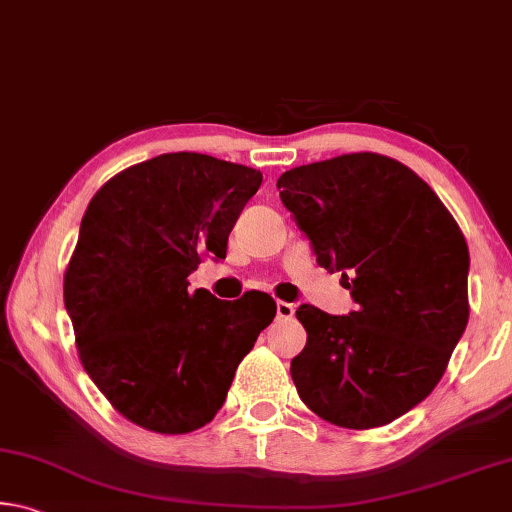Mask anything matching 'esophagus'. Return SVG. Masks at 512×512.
Wrapping results in <instances>:
<instances>
[{
    "instance_id": "34e87169",
    "label": "esophagus",
    "mask_w": 512,
    "mask_h": 512,
    "mask_svg": "<svg viewBox=\"0 0 512 512\" xmlns=\"http://www.w3.org/2000/svg\"><path fill=\"white\" fill-rule=\"evenodd\" d=\"M293 316H296V305H291V302H284V300H277V318L291 320Z\"/></svg>"
}]
</instances>
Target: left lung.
Returning <instances> with one entry per match:
<instances>
[{"label":"left lung","mask_w":512,"mask_h":512,"mask_svg":"<svg viewBox=\"0 0 512 512\" xmlns=\"http://www.w3.org/2000/svg\"><path fill=\"white\" fill-rule=\"evenodd\" d=\"M277 189L318 266L339 271L357 302L348 316L298 307L300 400L336 427H384L436 388L465 332L463 232L418 173L379 153L302 164Z\"/></svg>","instance_id":"left-lung-1"}]
</instances>
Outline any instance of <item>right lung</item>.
<instances>
[{"label": "right lung", "instance_id": "add662e5", "mask_svg": "<svg viewBox=\"0 0 512 512\" xmlns=\"http://www.w3.org/2000/svg\"><path fill=\"white\" fill-rule=\"evenodd\" d=\"M259 185L257 169L183 151L133 164L92 196L65 271V309L85 372L137 427H205L273 323L268 293L228 302L187 291L201 259H225Z\"/></svg>", "mask_w": 512, "mask_h": 512}]
</instances>
